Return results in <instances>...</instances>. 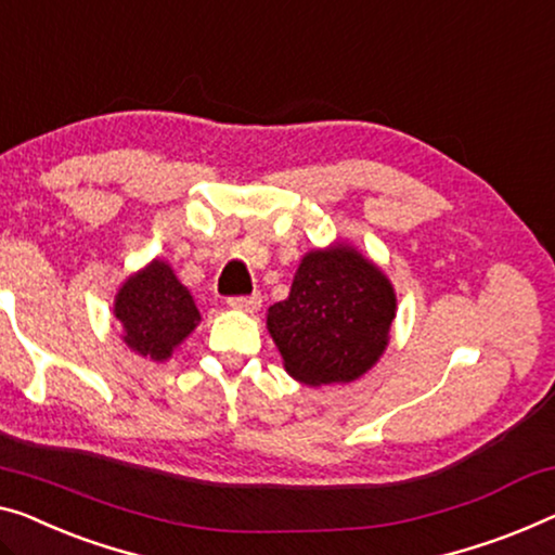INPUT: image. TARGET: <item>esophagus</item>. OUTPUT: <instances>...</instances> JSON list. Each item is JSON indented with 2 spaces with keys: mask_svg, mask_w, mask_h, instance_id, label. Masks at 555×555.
<instances>
[{
  "mask_svg": "<svg viewBox=\"0 0 555 555\" xmlns=\"http://www.w3.org/2000/svg\"><path fill=\"white\" fill-rule=\"evenodd\" d=\"M227 304L231 309H238V311H256L261 306V294L254 292L249 296H229Z\"/></svg>",
  "mask_w": 555,
  "mask_h": 555,
  "instance_id": "1",
  "label": "esophagus"
}]
</instances>
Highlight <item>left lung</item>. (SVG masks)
Listing matches in <instances>:
<instances>
[{
    "mask_svg": "<svg viewBox=\"0 0 555 555\" xmlns=\"http://www.w3.org/2000/svg\"><path fill=\"white\" fill-rule=\"evenodd\" d=\"M396 296L374 263L346 246L304 256L288 299L269 309L284 366L296 382H353L388 344Z\"/></svg>",
    "mask_w": 555,
    "mask_h": 555,
    "instance_id": "obj_1",
    "label": "left lung"
}]
</instances>
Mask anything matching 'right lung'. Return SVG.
Masks as SVG:
<instances>
[{
  "instance_id": "add662e5",
  "label": "right lung",
  "mask_w": 555,
  "mask_h": 555,
  "mask_svg": "<svg viewBox=\"0 0 555 555\" xmlns=\"http://www.w3.org/2000/svg\"><path fill=\"white\" fill-rule=\"evenodd\" d=\"M114 313L124 326V341L154 361L169 359L198 321L194 299L162 261L149 263L121 286Z\"/></svg>"
}]
</instances>
